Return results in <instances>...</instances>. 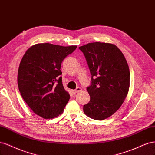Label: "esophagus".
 Masks as SVG:
<instances>
[{
  "label": "esophagus",
  "mask_w": 155,
  "mask_h": 155,
  "mask_svg": "<svg viewBox=\"0 0 155 155\" xmlns=\"http://www.w3.org/2000/svg\"><path fill=\"white\" fill-rule=\"evenodd\" d=\"M81 91V87H77L76 89H74V90H72V93L73 94H76L78 92Z\"/></svg>",
  "instance_id": "34e87169"
}]
</instances>
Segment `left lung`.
Returning <instances> with one entry per match:
<instances>
[{
  "label": "left lung",
  "instance_id": "8db88e82",
  "mask_svg": "<svg viewBox=\"0 0 155 155\" xmlns=\"http://www.w3.org/2000/svg\"><path fill=\"white\" fill-rule=\"evenodd\" d=\"M86 58L91 74L87 87L90 96L83 109L87 116L102 120L122 106L129 88L130 73L123 53L115 45L89 43L78 48Z\"/></svg>",
  "mask_w": 155,
  "mask_h": 155
}]
</instances>
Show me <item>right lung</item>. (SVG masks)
Returning a JSON list of instances; mask_svg holds the SVG:
<instances>
[{
  "mask_svg": "<svg viewBox=\"0 0 155 155\" xmlns=\"http://www.w3.org/2000/svg\"><path fill=\"white\" fill-rule=\"evenodd\" d=\"M77 47L37 44L24 54L18 86L24 101L37 115L49 119L62 113L70 95L62 84L61 63Z\"/></svg>",
  "mask_w": 155,
  "mask_h": 155,
  "instance_id": "right-lung-1",
  "label": "right lung"
}]
</instances>
